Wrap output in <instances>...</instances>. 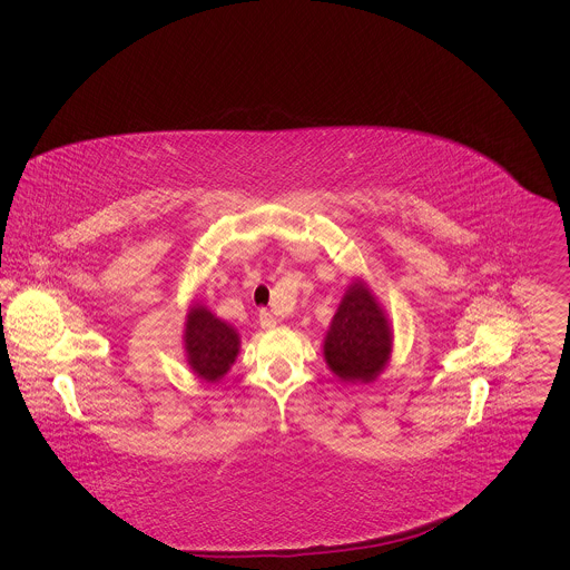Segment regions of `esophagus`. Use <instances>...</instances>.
Listing matches in <instances>:
<instances>
[{
  "label": "esophagus",
  "mask_w": 570,
  "mask_h": 570,
  "mask_svg": "<svg viewBox=\"0 0 570 570\" xmlns=\"http://www.w3.org/2000/svg\"><path fill=\"white\" fill-rule=\"evenodd\" d=\"M275 324H277V322H275V317H273L268 311H259V326H262L264 331H271Z\"/></svg>",
  "instance_id": "34e87169"
}]
</instances>
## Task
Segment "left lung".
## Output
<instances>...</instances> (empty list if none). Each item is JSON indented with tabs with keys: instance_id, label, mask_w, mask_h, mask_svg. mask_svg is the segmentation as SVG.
<instances>
[{
	"instance_id": "8db88e82",
	"label": "left lung",
	"mask_w": 570,
	"mask_h": 570,
	"mask_svg": "<svg viewBox=\"0 0 570 570\" xmlns=\"http://www.w3.org/2000/svg\"><path fill=\"white\" fill-rule=\"evenodd\" d=\"M391 353V320L368 284L355 277L324 337L326 366L340 382L371 384L389 366Z\"/></svg>"
}]
</instances>
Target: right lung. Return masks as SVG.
Returning a JSON list of instances; mask_svg holds the SVG:
<instances>
[{
    "label": "right lung",
    "instance_id": "add662e5",
    "mask_svg": "<svg viewBox=\"0 0 570 570\" xmlns=\"http://www.w3.org/2000/svg\"><path fill=\"white\" fill-rule=\"evenodd\" d=\"M181 340L188 368L208 384H217L230 371L242 346L237 328L199 302L188 306Z\"/></svg>",
    "mask_w": 570,
    "mask_h": 570
}]
</instances>
